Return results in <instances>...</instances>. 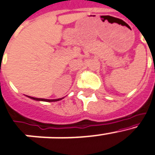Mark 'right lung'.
Here are the masks:
<instances>
[{"mask_svg": "<svg viewBox=\"0 0 155 155\" xmlns=\"http://www.w3.org/2000/svg\"><path fill=\"white\" fill-rule=\"evenodd\" d=\"M26 97H28V98L31 99V100H37V101H45V102H55V101H58V100H61L64 98H59V99H55V100H48V99H41V98H36V97H29V96H27L26 95Z\"/></svg>", "mask_w": 155, "mask_h": 155, "instance_id": "1", "label": "right lung"}]
</instances>
